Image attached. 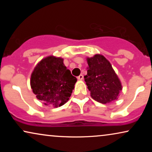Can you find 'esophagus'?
Segmentation results:
<instances>
[{
  "instance_id": "obj_1",
  "label": "esophagus",
  "mask_w": 152,
  "mask_h": 152,
  "mask_svg": "<svg viewBox=\"0 0 152 152\" xmlns=\"http://www.w3.org/2000/svg\"><path fill=\"white\" fill-rule=\"evenodd\" d=\"M83 78H84V76H83L82 75H79L77 77V79H78L79 80H82Z\"/></svg>"
}]
</instances>
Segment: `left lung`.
I'll return each instance as SVG.
<instances>
[{
    "label": "left lung",
    "instance_id": "8db88e82",
    "mask_svg": "<svg viewBox=\"0 0 152 152\" xmlns=\"http://www.w3.org/2000/svg\"><path fill=\"white\" fill-rule=\"evenodd\" d=\"M87 63L84 80L92 98L102 104L117 100L122 84L110 62L103 55H95L87 58Z\"/></svg>",
    "mask_w": 152,
    "mask_h": 152
}]
</instances>
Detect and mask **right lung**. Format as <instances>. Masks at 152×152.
<instances>
[{"label":"right lung","mask_w":152,"mask_h":152,"mask_svg":"<svg viewBox=\"0 0 152 152\" xmlns=\"http://www.w3.org/2000/svg\"><path fill=\"white\" fill-rule=\"evenodd\" d=\"M76 82L77 78L66 68L62 58L49 56L34 68L30 85L37 99L45 105L58 107L67 102Z\"/></svg>","instance_id":"add662e5"}]
</instances>
